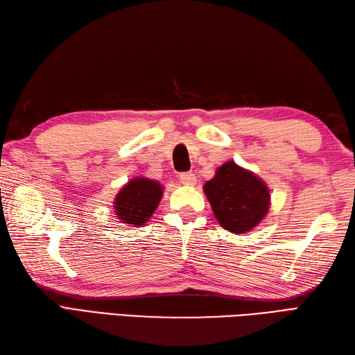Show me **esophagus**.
<instances>
[{
    "mask_svg": "<svg viewBox=\"0 0 355 355\" xmlns=\"http://www.w3.org/2000/svg\"><path fill=\"white\" fill-rule=\"evenodd\" d=\"M180 182H182L184 186H193L197 183V177H195L192 172H183L180 173Z\"/></svg>",
    "mask_w": 355,
    "mask_h": 355,
    "instance_id": "1",
    "label": "esophagus"
}]
</instances>
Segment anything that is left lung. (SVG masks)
Returning <instances> with one entry per match:
<instances>
[{"mask_svg": "<svg viewBox=\"0 0 355 355\" xmlns=\"http://www.w3.org/2000/svg\"><path fill=\"white\" fill-rule=\"evenodd\" d=\"M202 189L218 223L232 233L253 230L268 214V186L233 160L221 164Z\"/></svg>", "mask_w": 355, "mask_h": 355, "instance_id": "8db88e82", "label": "left lung"}]
</instances>
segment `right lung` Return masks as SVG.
Returning a JSON list of instances; mask_svg holds the SVG:
<instances>
[{
  "label": "right lung",
  "mask_w": 355,
  "mask_h": 355,
  "mask_svg": "<svg viewBox=\"0 0 355 355\" xmlns=\"http://www.w3.org/2000/svg\"><path fill=\"white\" fill-rule=\"evenodd\" d=\"M163 197V186L155 180L135 177L130 180L114 198V214L123 224L140 227L145 224Z\"/></svg>",
  "instance_id": "right-lung-1"
}]
</instances>
